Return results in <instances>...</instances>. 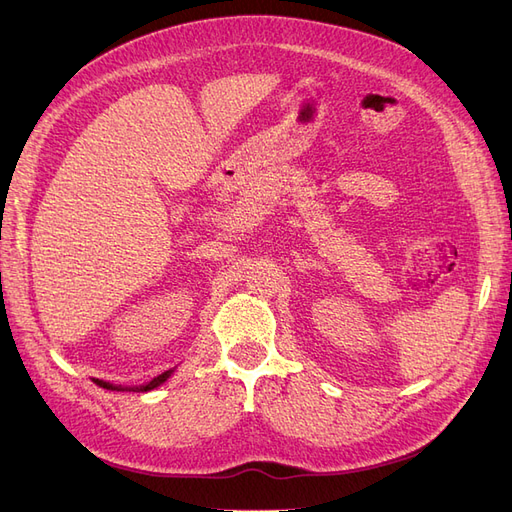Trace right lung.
<instances>
[{
  "label": "right lung",
  "instance_id": "add662e5",
  "mask_svg": "<svg viewBox=\"0 0 512 512\" xmlns=\"http://www.w3.org/2000/svg\"><path fill=\"white\" fill-rule=\"evenodd\" d=\"M170 374H173V369H168V371H164V374H160L158 378H153L149 384H145V386H134V389H123V386H113V384H108V382H102V380H96V384L98 386H102V389H106V391H138V393H145V391H151V389H156V386H160Z\"/></svg>",
  "mask_w": 512,
  "mask_h": 512
}]
</instances>
